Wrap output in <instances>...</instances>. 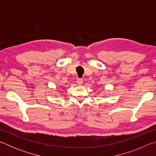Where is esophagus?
<instances>
[{
  "mask_svg": "<svg viewBox=\"0 0 156 156\" xmlns=\"http://www.w3.org/2000/svg\"><path fill=\"white\" fill-rule=\"evenodd\" d=\"M83 78H78L77 79H76V83H77L78 84H79V85H81V84H83Z\"/></svg>",
  "mask_w": 156,
  "mask_h": 156,
  "instance_id": "1",
  "label": "esophagus"
}]
</instances>
